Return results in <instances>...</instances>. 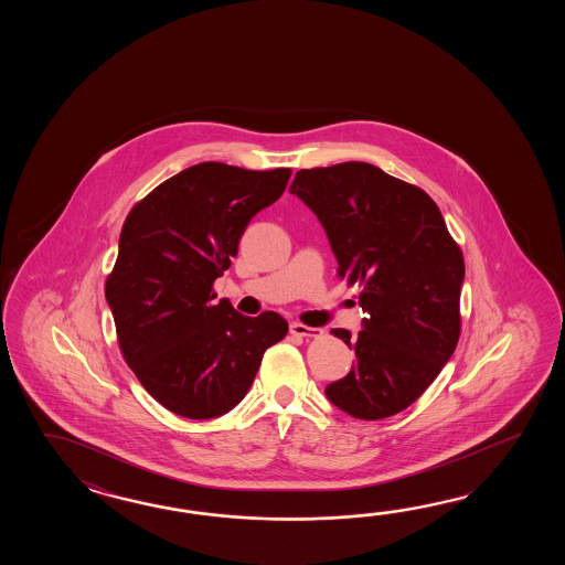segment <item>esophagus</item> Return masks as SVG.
<instances>
[{"mask_svg":"<svg viewBox=\"0 0 565 565\" xmlns=\"http://www.w3.org/2000/svg\"><path fill=\"white\" fill-rule=\"evenodd\" d=\"M290 333L297 337H321L323 335V331L321 329H317V327H307V324L302 323H292L290 324Z\"/></svg>","mask_w":565,"mask_h":565,"instance_id":"1","label":"esophagus"}]
</instances>
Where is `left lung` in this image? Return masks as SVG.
Here are the masks:
<instances>
[{
  "instance_id": "obj_1",
  "label": "left lung",
  "mask_w": 565,
  "mask_h": 565,
  "mask_svg": "<svg viewBox=\"0 0 565 565\" xmlns=\"http://www.w3.org/2000/svg\"><path fill=\"white\" fill-rule=\"evenodd\" d=\"M290 193L309 205L335 254L337 275L360 285L367 312L351 372L324 387L360 420L408 408L452 358L460 335L465 258L428 193L363 161L300 169Z\"/></svg>"
}]
</instances>
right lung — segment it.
I'll return each instance as SVG.
<instances>
[{"label":"right lung","instance_id":"1","mask_svg":"<svg viewBox=\"0 0 565 565\" xmlns=\"http://www.w3.org/2000/svg\"><path fill=\"white\" fill-rule=\"evenodd\" d=\"M290 169L217 161L183 169L132 207L105 285L122 358L169 412L207 420L248 394L266 349L287 335L278 312L246 317L212 285L246 226L285 192Z\"/></svg>","mask_w":565,"mask_h":565}]
</instances>
